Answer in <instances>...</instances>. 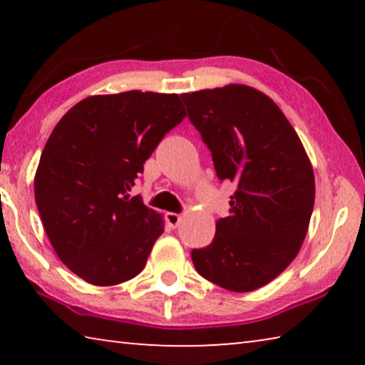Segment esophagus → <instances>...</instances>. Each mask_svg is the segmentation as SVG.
<instances>
[{
    "label": "esophagus",
    "instance_id": "esophagus-1",
    "mask_svg": "<svg viewBox=\"0 0 365 365\" xmlns=\"http://www.w3.org/2000/svg\"><path fill=\"white\" fill-rule=\"evenodd\" d=\"M165 222H168L169 227L175 228L182 222V215L180 214H175V212H168V214H165Z\"/></svg>",
    "mask_w": 365,
    "mask_h": 365
}]
</instances>
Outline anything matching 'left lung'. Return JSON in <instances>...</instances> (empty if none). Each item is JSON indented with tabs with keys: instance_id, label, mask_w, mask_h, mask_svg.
Here are the masks:
<instances>
[{
	"instance_id": "1",
	"label": "left lung",
	"mask_w": 365,
	"mask_h": 365,
	"mask_svg": "<svg viewBox=\"0 0 365 365\" xmlns=\"http://www.w3.org/2000/svg\"><path fill=\"white\" fill-rule=\"evenodd\" d=\"M182 100L217 177L237 187L212 243L191 252L195 269L228 292H255L298 256L316 200L312 164L282 109L252 86L228 83Z\"/></svg>"
}]
</instances>
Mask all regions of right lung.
Returning <instances> with one entry per match:
<instances>
[{"mask_svg":"<svg viewBox=\"0 0 365 365\" xmlns=\"http://www.w3.org/2000/svg\"><path fill=\"white\" fill-rule=\"evenodd\" d=\"M187 113L177 93L93 95L63 115L35 174V202L54 252L96 287L137 277L164 217L130 191L145 160Z\"/></svg>","mask_w":365,"mask_h":365,"instance_id":"obj_1","label":"right lung"}]
</instances>
